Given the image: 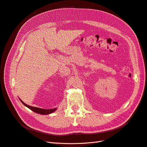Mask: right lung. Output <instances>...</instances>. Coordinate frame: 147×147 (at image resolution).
<instances>
[{"mask_svg": "<svg viewBox=\"0 0 147 147\" xmlns=\"http://www.w3.org/2000/svg\"><path fill=\"white\" fill-rule=\"evenodd\" d=\"M20 99V101L22 102V104L25 105V106H26L28 109H29L30 110H31L32 111H33L34 112L40 114V115H49V114H51L52 113L54 112L55 111H56L57 110V108L51 109H40V108H38V107H32V106H30V105H27L25 102H23L20 99Z\"/></svg>", "mask_w": 147, "mask_h": 147, "instance_id": "1", "label": "right lung"}]
</instances>
